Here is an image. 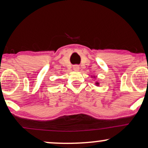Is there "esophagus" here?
<instances>
[{
  "instance_id": "1",
  "label": "esophagus",
  "mask_w": 148,
  "mask_h": 148,
  "mask_svg": "<svg viewBox=\"0 0 148 148\" xmlns=\"http://www.w3.org/2000/svg\"><path fill=\"white\" fill-rule=\"evenodd\" d=\"M79 66L78 65H75L73 66V70L74 71H79Z\"/></svg>"
}]
</instances>
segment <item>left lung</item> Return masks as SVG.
Wrapping results in <instances>:
<instances>
[{
  "mask_svg": "<svg viewBox=\"0 0 148 148\" xmlns=\"http://www.w3.org/2000/svg\"><path fill=\"white\" fill-rule=\"evenodd\" d=\"M96 84H98V83H96Z\"/></svg>",
  "mask_w": 148,
  "mask_h": 148,
  "instance_id": "left-lung-1",
  "label": "left lung"
}]
</instances>
